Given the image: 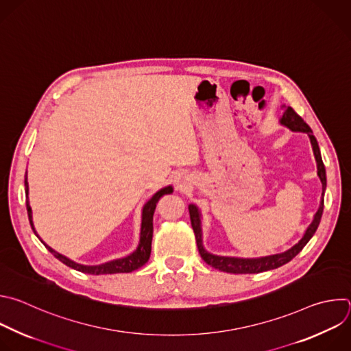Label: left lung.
Listing matches in <instances>:
<instances>
[{"instance_id": "left-lung-1", "label": "left lung", "mask_w": 351, "mask_h": 351, "mask_svg": "<svg viewBox=\"0 0 351 351\" xmlns=\"http://www.w3.org/2000/svg\"><path fill=\"white\" fill-rule=\"evenodd\" d=\"M279 123H281L285 127H288L292 131L306 132L310 138V143H311L313 152H314L315 162H317V174L321 180V184H322V195H321L319 207L317 210V213L314 215V219H313L311 224L304 231L302 239L298 243H295L292 247H289L288 250H285L282 253L269 254V256H261V257H234V256L213 254V253H210L204 249V246H203V234H202L200 210L196 204H189L188 208H189V216H191V224H192V228H193V232H195L199 253H200L202 258L208 265L215 267L216 269L230 272V274H258V272H263V271H268V269H274V268L281 267V265L289 263L298 253H300V250L313 238V235L315 234V231L319 226L322 212H324V195H325V189H326V171H325V166H324V162H322V158H321L318 143H317L315 136L313 135V131L308 127V124L291 106H288L285 109L282 117L279 119Z\"/></svg>"}]
</instances>
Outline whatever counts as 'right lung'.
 I'll use <instances>...</instances> for the list:
<instances>
[{"mask_svg": "<svg viewBox=\"0 0 351 351\" xmlns=\"http://www.w3.org/2000/svg\"><path fill=\"white\" fill-rule=\"evenodd\" d=\"M25 192H26V208H27V216H29V221L32 226L33 232L36 234V237L40 239L34 224H33V212L30 207V202H29V182H27V171L25 174ZM173 193V186L167 185L162 189H159L143 207V213H141V232H139V242L136 249L120 258H114L102 264H97V265H86V264H80L76 263L73 260H70L69 257L58 253L56 250H53L52 247H49L43 239H40L44 246L63 264H66L67 267L82 271V272H87V274H93V275H102V274H120V272H131L134 269L141 268L151 256V246H152V235H154V213L156 208V203L159 202V199L165 195Z\"/></svg>", "mask_w": 351, "mask_h": 351, "instance_id": "1", "label": "right lung"}]
</instances>
